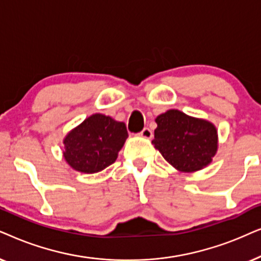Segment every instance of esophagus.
Returning a JSON list of instances; mask_svg holds the SVG:
<instances>
[{"instance_id":"esophagus-1","label":"esophagus","mask_w":261,"mask_h":261,"mask_svg":"<svg viewBox=\"0 0 261 261\" xmlns=\"http://www.w3.org/2000/svg\"><path fill=\"white\" fill-rule=\"evenodd\" d=\"M141 136L143 137V138H148V140H150V138L152 137V131L150 130V128H148V127H144L143 130L141 131Z\"/></svg>"}]
</instances>
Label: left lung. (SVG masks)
Masks as SVG:
<instances>
[{
    "label": "left lung",
    "instance_id": "obj_1",
    "mask_svg": "<svg viewBox=\"0 0 261 261\" xmlns=\"http://www.w3.org/2000/svg\"><path fill=\"white\" fill-rule=\"evenodd\" d=\"M151 143L176 171L193 173L213 162L218 149L217 128L211 121L168 110L156 117Z\"/></svg>",
    "mask_w": 261,
    "mask_h": 261
}]
</instances>
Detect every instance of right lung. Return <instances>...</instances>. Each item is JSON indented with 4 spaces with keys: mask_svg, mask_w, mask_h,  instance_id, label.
Wrapping results in <instances>:
<instances>
[{
    "mask_svg": "<svg viewBox=\"0 0 261 261\" xmlns=\"http://www.w3.org/2000/svg\"><path fill=\"white\" fill-rule=\"evenodd\" d=\"M127 137L123 121L94 113L64 137L63 158L75 171L94 174L116 161Z\"/></svg>",
    "mask_w": 261,
    "mask_h": 261,
    "instance_id": "right-lung-1",
    "label": "right lung"
}]
</instances>
